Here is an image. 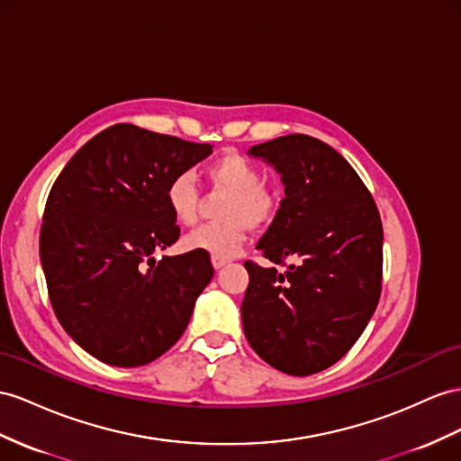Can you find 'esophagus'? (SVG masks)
Listing matches in <instances>:
<instances>
[{"label": "esophagus", "instance_id": "obj_1", "mask_svg": "<svg viewBox=\"0 0 461 461\" xmlns=\"http://www.w3.org/2000/svg\"><path fill=\"white\" fill-rule=\"evenodd\" d=\"M230 263V258H226V257H218V255H212V267H214L216 270L218 268H221V267H226Z\"/></svg>", "mask_w": 461, "mask_h": 461}]
</instances>
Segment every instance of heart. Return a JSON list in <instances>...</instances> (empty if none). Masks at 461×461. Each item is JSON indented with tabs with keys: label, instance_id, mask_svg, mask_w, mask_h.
I'll return each instance as SVG.
<instances>
[{
	"label": "heart",
	"instance_id": "obj_1",
	"mask_svg": "<svg viewBox=\"0 0 461 461\" xmlns=\"http://www.w3.org/2000/svg\"><path fill=\"white\" fill-rule=\"evenodd\" d=\"M206 176L216 191L230 193L220 210L223 220L198 228L185 240V245L188 249L228 258L241 249L247 230L265 228L273 221L278 198L263 185V171L238 153H226L212 161L206 167ZM165 204L179 226H194L198 221L200 191L193 173L181 171L171 176L165 186Z\"/></svg>",
	"mask_w": 461,
	"mask_h": 461
}]
</instances>
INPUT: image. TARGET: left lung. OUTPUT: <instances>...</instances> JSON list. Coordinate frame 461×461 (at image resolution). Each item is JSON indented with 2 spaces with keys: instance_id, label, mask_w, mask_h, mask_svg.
I'll use <instances>...</instances> for the list:
<instances>
[{
  "instance_id": "obj_1",
  "label": "left lung",
  "mask_w": 461,
  "mask_h": 461,
  "mask_svg": "<svg viewBox=\"0 0 461 461\" xmlns=\"http://www.w3.org/2000/svg\"><path fill=\"white\" fill-rule=\"evenodd\" d=\"M249 156L273 165L285 185L286 198L257 249L286 268L245 261L243 331L273 368L310 375L343 358L375 312L380 212L350 163L321 140L280 136Z\"/></svg>"
}]
</instances>
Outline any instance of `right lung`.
<instances>
[{
    "label": "right lung",
    "instance_id": "1",
    "mask_svg": "<svg viewBox=\"0 0 461 461\" xmlns=\"http://www.w3.org/2000/svg\"><path fill=\"white\" fill-rule=\"evenodd\" d=\"M212 153L134 124L93 136L46 200L41 263L58 321L97 360L136 368L167 352L214 268L206 251L151 253L179 240L165 204L171 176Z\"/></svg>",
    "mask_w": 461,
    "mask_h": 461
}]
</instances>
